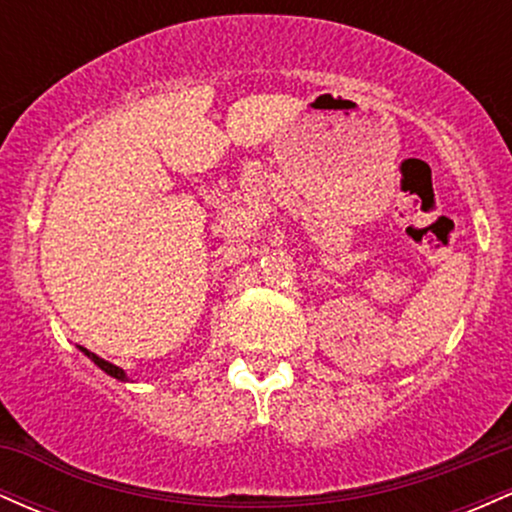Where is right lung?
Here are the masks:
<instances>
[{"mask_svg": "<svg viewBox=\"0 0 512 512\" xmlns=\"http://www.w3.org/2000/svg\"><path fill=\"white\" fill-rule=\"evenodd\" d=\"M79 349L81 351H84V354L88 356V358H91V361L93 363H96V366L98 368H101V370H105V373H108L110 375V378H115V380H120V383H127V373H125V370H122L120 366H115V363H110V361H105V358H101V356H96V354H93V351H88V349H84V346H79Z\"/></svg>", "mask_w": 512, "mask_h": 512, "instance_id": "right-lung-1", "label": "right lung"}]
</instances>
